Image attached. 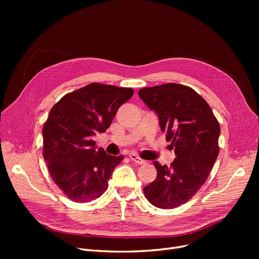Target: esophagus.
<instances>
[{
	"label": "esophagus",
	"instance_id": "1",
	"mask_svg": "<svg viewBox=\"0 0 259 259\" xmlns=\"http://www.w3.org/2000/svg\"><path fill=\"white\" fill-rule=\"evenodd\" d=\"M129 157H130V159H131L132 161L137 162V164H139V165H145V164H146V160H144L143 158H141L140 156H138L137 154H134V153H131V154L129 155Z\"/></svg>",
	"mask_w": 259,
	"mask_h": 259
}]
</instances>
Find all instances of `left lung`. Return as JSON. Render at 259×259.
Here are the masks:
<instances>
[{"instance_id": "8db88e82", "label": "left lung", "mask_w": 259, "mask_h": 259, "mask_svg": "<svg viewBox=\"0 0 259 259\" xmlns=\"http://www.w3.org/2000/svg\"><path fill=\"white\" fill-rule=\"evenodd\" d=\"M139 95L157 114L161 132L176 155L170 167L153 162L157 176L144 193L156 208L173 209L194 196L207 181L220 153V122L208 103L188 86L146 87Z\"/></svg>"}]
</instances>
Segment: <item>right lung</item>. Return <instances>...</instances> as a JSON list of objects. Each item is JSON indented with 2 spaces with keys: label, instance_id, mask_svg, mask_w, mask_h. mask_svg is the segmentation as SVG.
Instances as JSON below:
<instances>
[{
  "label": "right lung",
  "instance_id": "obj_1",
  "mask_svg": "<svg viewBox=\"0 0 259 259\" xmlns=\"http://www.w3.org/2000/svg\"><path fill=\"white\" fill-rule=\"evenodd\" d=\"M134 91L91 83L54 105L43 127V156L52 181L75 202L99 198L124 156H113L92 140L111 125L118 108Z\"/></svg>",
  "mask_w": 259,
  "mask_h": 259
}]
</instances>
